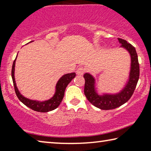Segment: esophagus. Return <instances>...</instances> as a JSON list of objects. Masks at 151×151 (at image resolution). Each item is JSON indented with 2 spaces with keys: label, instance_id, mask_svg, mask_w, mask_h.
<instances>
[{
  "label": "esophagus",
  "instance_id": "1",
  "mask_svg": "<svg viewBox=\"0 0 151 151\" xmlns=\"http://www.w3.org/2000/svg\"><path fill=\"white\" fill-rule=\"evenodd\" d=\"M85 72V69L83 67H81H81H79L76 71V73L78 75H83Z\"/></svg>",
  "mask_w": 151,
  "mask_h": 151
}]
</instances>
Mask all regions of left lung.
Wrapping results in <instances>:
<instances>
[{
	"mask_svg": "<svg viewBox=\"0 0 151 151\" xmlns=\"http://www.w3.org/2000/svg\"><path fill=\"white\" fill-rule=\"evenodd\" d=\"M118 40L122 45L121 47L127 50L131 57L129 78L124 88L117 94L99 95L94 87L95 80L93 76L89 73H85L83 76L85 80L84 92L86 99L94 106L102 110L114 109L127 103L133 94L139 78V63L135 48L130 43H128L127 40L119 38Z\"/></svg>",
	"mask_w": 151,
	"mask_h": 151,
	"instance_id": "1",
	"label": "left lung"
}]
</instances>
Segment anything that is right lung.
Wrapping results in <instances>:
<instances>
[{
	"label": "right lung",
	"mask_w": 151,
	"mask_h": 151,
	"mask_svg": "<svg viewBox=\"0 0 151 151\" xmlns=\"http://www.w3.org/2000/svg\"><path fill=\"white\" fill-rule=\"evenodd\" d=\"M17 57L14 60L13 64H12V78L13 85L14 87V91L16 93L18 99L23 103L24 105L29 107L30 109H32L33 111L40 112H47L48 111H51L52 110H55L59 106L61 101H62L64 94H65V91L66 86L70 83V82L75 77L76 74L75 73H68L63 75L58 81L57 82V85H56V92L52 98L49 100L40 102L37 101L30 100L26 98L22 95L19 91L18 90L17 86L16 85L14 79V66H15V61H16Z\"/></svg>",
	"instance_id": "obj_1"
}]
</instances>
